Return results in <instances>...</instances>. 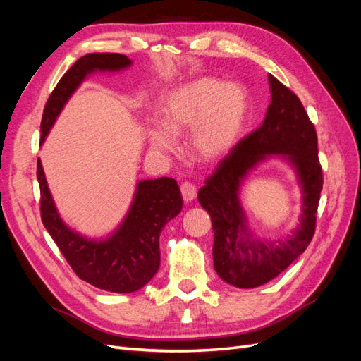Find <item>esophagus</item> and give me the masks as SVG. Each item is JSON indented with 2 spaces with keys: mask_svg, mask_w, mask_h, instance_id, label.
<instances>
[{
  "mask_svg": "<svg viewBox=\"0 0 361 361\" xmlns=\"http://www.w3.org/2000/svg\"><path fill=\"white\" fill-rule=\"evenodd\" d=\"M180 192H182V197L185 202H192L195 197H197V188H195V185L190 183V182H183L180 185Z\"/></svg>",
  "mask_w": 361,
  "mask_h": 361,
  "instance_id": "esophagus-1",
  "label": "esophagus"
}]
</instances>
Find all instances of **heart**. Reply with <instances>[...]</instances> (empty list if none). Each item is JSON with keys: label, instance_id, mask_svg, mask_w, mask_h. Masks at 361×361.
I'll return each instance as SVG.
<instances>
[{"label": "heart", "instance_id": "b5f03b06", "mask_svg": "<svg viewBox=\"0 0 361 361\" xmlns=\"http://www.w3.org/2000/svg\"><path fill=\"white\" fill-rule=\"evenodd\" d=\"M247 110L245 92L238 84L199 78L170 93L159 113L161 129L149 130V143L158 152L173 149L171 137L192 129L190 152L194 161L215 164L235 146Z\"/></svg>", "mask_w": 361, "mask_h": 361}]
</instances>
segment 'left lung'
Listing matches in <instances>:
<instances>
[{"label": "left lung", "instance_id": "8db88e82", "mask_svg": "<svg viewBox=\"0 0 361 361\" xmlns=\"http://www.w3.org/2000/svg\"><path fill=\"white\" fill-rule=\"evenodd\" d=\"M271 104L264 123L218 162L199 190V203L211 215L214 268L228 285L257 288L277 277L310 244L322 191L318 135L300 97L269 75ZM268 154H283L299 173L303 188L302 224L285 242L260 243L246 233L237 194L242 179Z\"/></svg>", "mask_w": 361, "mask_h": 361}]
</instances>
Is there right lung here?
<instances>
[{
	"label": "right lung",
	"instance_id": "right-lung-1",
	"mask_svg": "<svg viewBox=\"0 0 361 361\" xmlns=\"http://www.w3.org/2000/svg\"><path fill=\"white\" fill-rule=\"evenodd\" d=\"M128 66H130V60L126 56L113 52L87 54L76 60L61 76L43 108L40 145L45 141L64 104L87 75L94 71H120ZM37 180L42 223L81 280L108 292L129 293L143 288L157 274L161 231L180 212L183 204L176 180L159 178L138 182L125 221L114 235L104 241L87 239L61 221L40 159H37Z\"/></svg>",
	"mask_w": 361,
	"mask_h": 361
}]
</instances>
